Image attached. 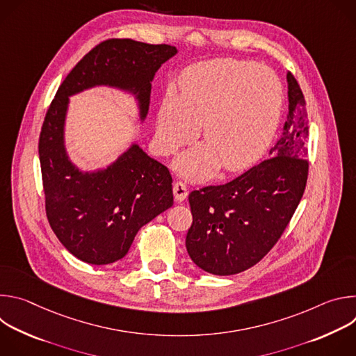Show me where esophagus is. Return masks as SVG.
<instances>
[{
    "instance_id": "esophagus-1",
    "label": "esophagus",
    "mask_w": 356,
    "mask_h": 356,
    "mask_svg": "<svg viewBox=\"0 0 356 356\" xmlns=\"http://www.w3.org/2000/svg\"><path fill=\"white\" fill-rule=\"evenodd\" d=\"M173 194H175V198L177 201H184L187 198V195H188V188L186 187L184 183L177 181L173 186Z\"/></svg>"
}]
</instances>
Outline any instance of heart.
Segmentation results:
<instances>
[{
    "instance_id": "b5f03b06",
    "label": "heart",
    "mask_w": 356,
    "mask_h": 356,
    "mask_svg": "<svg viewBox=\"0 0 356 356\" xmlns=\"http://www.w3.org/2000/svg\"><path fill=\"white\" fill-rule=\"evenodd\" d=\"M181 94L168 91L158 113L156 143L165 155L191 142L202 127L206 143L175 161L190 180H206L222 165L241 172L255 163L279 125L283 87L266 67L236 59L201 62L184 70Z\"/></svg>"
}]
</instances>
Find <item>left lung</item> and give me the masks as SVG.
I'll list each match as a JSON object with an SVG mask.
<instances>
[{
  "label": "left lung",
  "instance_id": "1",
  "mask_svg": "<svg viewBox=\"0 0 356 356\" xmlns=\"http://www.w3.org/2000/svg\"><path fill=\"white\" fill-rule=\"evenodd\" d=\"M289 118L269 159L221 186L188 195L193 224L186 236L191 261L217 276L257 265L279 241L307 183L309 118L298 83L287 73Z\"/></svg>",
  "mask_w": 356,
  "mask_h": 356
}]
</instances>
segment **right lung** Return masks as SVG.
<instances>
[{"mask_svg":"<svg viewBox=\"0 0 356 356\" xmlns=\"http://www.w3.org/2000/svg\"><path fill=\"white\" fill-rule=\"evenodd\" d=\"M177 52L170 44L132 39L99 43L67 74L46 113L39 138L46 216L63 246L86 264L122 259L138 231L173 206V187L166 166L136 142L104 168H79L66 146L70 97L95 87L118 90L134 98L143 124L152 81Z\"/></svg>","mask_w":356,"mask_h":356,"instance_id":"add662e5","label":"right lung"}]
</instances>
